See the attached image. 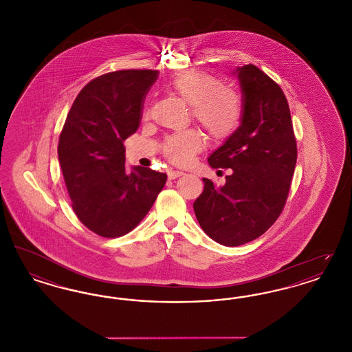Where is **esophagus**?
<instances>
[{"instance_id":"1","label":"esophagus","mask_w":352,"mask_h":352,"mask_svg":"<svg viewBox=\"0 0 352 352\" xmlns=\"http://www.w3.org/2000/svg\"><path fill=\"white\" fill-rule=\"evenodd\" d=\"M184 171H181V170H168V175L170 179H175V178H178V177H181V175H184Z\"/></svg>"}]
</instances>
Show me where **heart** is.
Returning <instances> with one entry per match:
<instances>
[{"mask_svg":"<svg viewBox=\"0 0 352 352\" xmlns=\"http://www.w3.org/2000/svg\"><path fill=\"white\" fill-rule=\"evenodd\" d=\"M170 89L191 105L192 116L214 140H224L234 132L241 118L239 94L220 85L215 76L203 71H188L170 82ZM201 148V134L184 131L168 137L165 153L168 160L184 165Z\"/></svg>","mask_w":352,"mask_h":352,"instance_id":"heart-1","label":"heart"}]
</instances>
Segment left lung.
Returning a JSON list of instances; mask_svg holds the SVG:
<instances>
[{"instance_id": "8db88e82", "label": "left lung", "mask_w": 352, "mask_h": 352, "mask_svg": "<svg viewBox=\"0 0 352 352\" xmlns=\"http://www.w3.org/2000/svg\"><path fill=\"white\" fill-rule=\"evenodd\" d=\"M241 89L239 128L208 157L212 168H232L226 184L203 178L194 201L201 230L221 245L257 239L280 217L297 162L287 100L278 84L253 65L236 67Z\"/></svg>"}]
</instances>
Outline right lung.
Masks as SVG:
<instances>
[{"label":"right lung","mask_w":352,"mask_h":352,"mask_svg":"<svg viewBox=\"0 0 352 352\" xmlns=\"http://www.w3.org/2000/svg\"><path fill=\"white\" fill-rule=\"evenodd\" d=\"M158 71L122 69L79 92L59 137L58 158L72 208L102 237L128 234L145 218L168 175L125 166L122 142L138 129L142 101Z\"/></svg>","instance_id":"1"}]
</instances>
